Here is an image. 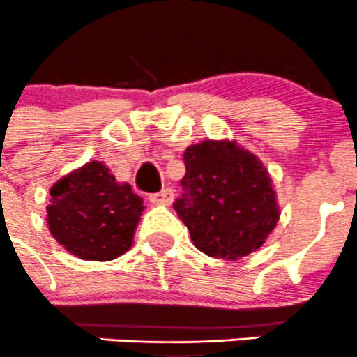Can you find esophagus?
Segmentation results:
<instances>
[{"instance_id":"esophagus-1","label":"esophagus","mask_w":357,"mask_h":357,"mask_svg":"<svg viewBox=\"0 0 357 357\" xmlns=\"http://www.w3.org/2000/svg\"><path fill=\"white\" fill-rule=\"evenodd\" d=\"M172 199H174V193H172L171 188H164L162 192L150 195V202L158 204V206H169Z\"/></svg>"}]
</instances>
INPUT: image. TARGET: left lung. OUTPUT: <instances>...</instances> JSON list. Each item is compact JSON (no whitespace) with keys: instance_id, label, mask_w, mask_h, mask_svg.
<instances>
[{"instance_id":"obj_1","label":"left lung","mask_w":357,"mask_h":357,"mask_svg":"<svg viewBox=\"0 0 357 357\" xmlns=\"http://www.w3.org/2000/svg\"><path fill=\"white\" fill-rule=\"evenodd\" d=\"M183 160L185 192L174 209L195 248L223 259H238L261 248L281 216L261 160L230 139L192 144Z\"/></svg>"}]
</instances>
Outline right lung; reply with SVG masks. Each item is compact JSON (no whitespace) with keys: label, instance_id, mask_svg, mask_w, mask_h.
<instances>
[{"label":"right lung","instance_id":"obj_1","mask_svg":"<svg viewBox=\"0 0 357 357\" xmlns=\"http://www.w3.org/2000/svg\"><path fill=\"white\" fill-rule=\"evenodd\" d=\"M47 225L68 252L109 261L132 248L144 206L129 183H119L105 162H86L50 188Z\"/></svg>","mask_w":357,"mask_h":357}]
</instances>
